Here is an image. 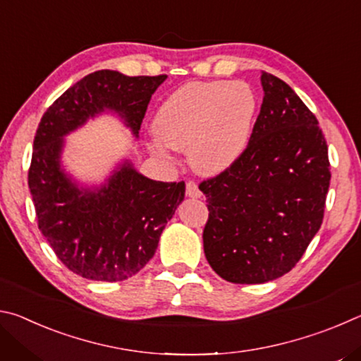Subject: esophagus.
Listing matches in <instances>:
<instances>
[{"label": "esophagus", "mask_w": 361, "mask_h": 361, "mask_svg": "<svg viewBox=\"0 0 361 361\" xmlns=\"http://www.w3.org/2000/svg\"><path fill=\"white\" fill-rule=\"evenodd\" d=\"M186 195L188 197H192V199H199L202 192H200V189L197 188L194 181H188L186 183Z\"/></svg>", "instance_id": "1"}]
</instances>
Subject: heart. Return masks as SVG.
<instances>
[{"label": "heart", "mask_w": 361, "mask_h": 361, "mask_svg": "<svg viewBox=\"0 0 361 361\" xmlns=\"http://www.w3.org/2000/svg\"><path fill=\"white\" fill-rule=\"evenodd\" d=\"M256 108L253 89L242 81L181 85L157 109L151 151L162 159H170L167 146L188 151L195 172L221 173L247 149Z\"/></svg>", "instance_id": "heart-1"}]
</instances>
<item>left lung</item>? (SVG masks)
<instances>
[{"mask_svg":"<svg viewBox=\"0 0 361 361\" xmlns=\"http://www.w3.org/2000/svg\"><path fill=\"white\" fill-rule=\"evenodd\" d=\"M261 85L247 149L199 186L209 207L205 258L232 283H266L296 266L320 229L331 178L315 116L277 76L262 71Z\"/></svg>","mask_w":361,"mask_h":361,"instance_id":"left-lung-1","label":"left lung"}]
</instances>
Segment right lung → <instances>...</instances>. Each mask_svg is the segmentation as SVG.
Instances as JSON below:
<instances>
[{"mask_svg":"<svg viewBox=\"0 0 361 361\" xmlns=\"http://www.w3.org/2000/svg\"><path fill=\"white\" fill-rule=\"evenodd\" d=\"M166 79L90 73L49 106L36 130L28 188L38 228L57 258L84 279L121 282L142 271L185 199V181L149 180L124 159L100 185L79 183L63 167L65 137L111 113L137 140L151 95Z\"/></svg>","mask_w":361,"mask_h":361,"instance_id":"1","label":"right lung"}]
</instances>
